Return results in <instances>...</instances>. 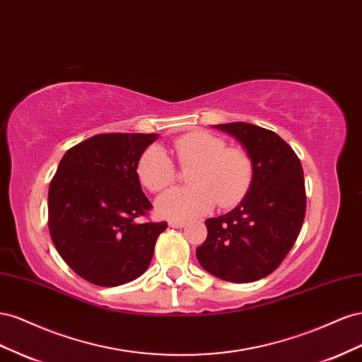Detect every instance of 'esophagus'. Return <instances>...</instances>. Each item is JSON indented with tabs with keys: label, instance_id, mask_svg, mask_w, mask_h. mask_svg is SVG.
Listing matches in <instances>:
<instances>
[{
	"label": "esophagus",
	"instance_id": "1",
	"mask_svg": "<svg viewBox=\"0 0 362 362\" xmlns=\"http://www.w3.org/2000/svg\"><path fill=\"white\" fill-rule=\"evenodd\" d=\"M185 224H187V223H185L183 220H171V221L168 223V226H170V227H174V229H180V227H183Z\"/></svg>",
	"mask_w": 362,
	"mask_h": 362
}]
</instances>
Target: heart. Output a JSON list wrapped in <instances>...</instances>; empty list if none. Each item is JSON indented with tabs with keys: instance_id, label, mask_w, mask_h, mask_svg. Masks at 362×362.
<instances>
[{
	"instance_id": "1",
	"label": "heart",
	"mask_w": 362,
	"mask_h": 362,
	"mask_svg": "<svg viewBox=\"0 0 362 362\" xmlns=\"http://www.w3.org/2000/svg\"><path fill=\"white\" fill-rule=\"evenodd\" d=\"M174 151L188 171L187 188H174L158 200V211L168 218H192L206 214L216 203L230 208L249 192L255 163L241 146H227L224 138L206 130L189 132L174 141ZM136 173L151 192H162L175 180V168L168 154L151 146L141 154Z\"/></svg>"
}]
</instances>
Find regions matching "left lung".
Returning <instances> with one entry per match:
<instances>
[{
  "mask_svg": "<svg viewBox=\"0 0 362 362\" xmlns=\"http://www.w3.org/2000/svg\"><path fill=\"white\" fill-rule=\"evenodd\" d=\"M250 153L255 175L249 192L229 214L208 218V238L197 247L206 272L227 282H255L273 273L290 253L306 212L303 168L294 150L249 122L215 126Z\"/></svg>",
  "mask_w": 362,
  "mask_h": 362,
  "instance_id": "8db88e82",
  "label": "left lung"
}]
</instances>
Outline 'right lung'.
<instances>
[{"label": "right lung", "mask_w": 362, "mask_h": 362, "mask_svg": "<svg viewBox=\"0 0 362 362\" xmlns=\"http://www.w3.org/2000/svg\"><path fill=\"white\" fill-rule=\"evenodd\" d=\"M158 135L101 133L71 147L48 191V229L68 267L98 286L135 281L147 270L167 221L146 220L138 160Z\"/></svg>", "instance_id": "obj_1"}]
</instances>
